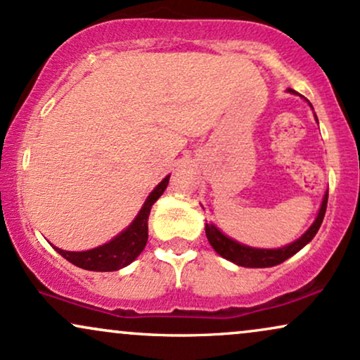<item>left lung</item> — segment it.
I'll list each match as a JSON object with an SVG mask.
<instances>
[{"label":"left lung","mask_w":360,"mask_h":360,"mask_svg":"<svg viewBox=\"0 0 360 360\" xmlns=\"http://www.w3.org/2000/svg\"><path fill=\"white\" fill-rule=\"evenodd\" d=\"M291 91V89H290ZM293 92V91H291ZM327 202H328V192L325 193L322 207H320V212L316 215L315 222L311 224V227L308 229L305 234L302 236L298 240H295L293 244L286 248H280V249H255L249 246H243V244L236 243L229 238L222 234L217 227L212 226V224H207L205 226V236L209 239L210 246L215 249L217 255H221L226 259L232 261V263L239 264V266H246V268H269V266H276L286 261L288 257L302 249L303 246H307L311 239L315 238V234L319 232L320 226H322L323 217H325V210H327Z\"/></svg>","instance_id":"obj_1"}]
</instances>
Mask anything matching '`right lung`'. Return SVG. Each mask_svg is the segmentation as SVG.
<instances>
[{"instance_id":"add662e5","label":"right lung","mask_w":360,"mask_h":360,"mask_svg":"<svg viewBox=\"0 0 360 360\" xmlns=\"http://www.w3.org/2000/svg\"><path fill=\"white\" fill-rule=\"evenodd\" d=\"M168 180H170V175L160 181L158 187L150 193V197L146 198L145 205L139 210L133 224L128 229L122 231L117 238H114L111 243L82 252L62 251V249L55 248L57 252L65 257L69 263L79 266L82 269H89V271H116V269H121L133 263L146 246L148 217H150L151 207L162 197L165 188H167Z\"/></svg>"}]
</instances>
